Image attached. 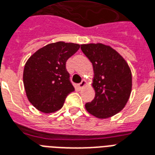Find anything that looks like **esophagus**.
Instances as JSON below:
<instances>
[{"instance_id":"esophagus-1","label":"esophagus","mask_w":155,"mask_h":155,"mask_svg":"<svg viewBox=\"0 0 155 155\" xmlns=\"http://www.w3.org/2000/svg\"><path fill=\"white\" fill-rule=\"evenodd\" d=\"M86 84H87L86 81H84V80H83V81H81V83H80V84H78V86H79V89H83L84 87L85 86Z\"/></svg>"}]
</instances>
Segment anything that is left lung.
Here are the masks:
<instances>
[{
    "instance_id": "1",
    "label": "left lung",
    "mask_w": 155,
    "mask_h": 155,
    "mask_svg": "<svg viewBox=\"0 0 155 155\" xmlns=\"http://www.w3.org/2000/svg\"><path fill=\"white\" fill-rule=\"evenodd\" d=\"M92 62L94 72L93 87L95 97L85 107L98 118H108L124 108L130 98L131 72L123 57L109 46L102 43L81 45Z\"/></svg>"
}]
</instances>
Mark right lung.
<instances>
[{"label": "right lung", "instance_id": "obj_1", "mask_svg": "<svg viewBox=\"0 0 155 155\" xmlns=\"http://www.w3.org/2000/svg\"><path fill=\"white\" fill-rule=\"evenodd\" d=\"M80 48L71 42H57L40 48L25 64L23 81L28 101L42 113L62 107L69 94L74 90L66 62Z\"/></svg>", "mask_w": 155, "mask_h": 155}]
</instances>
